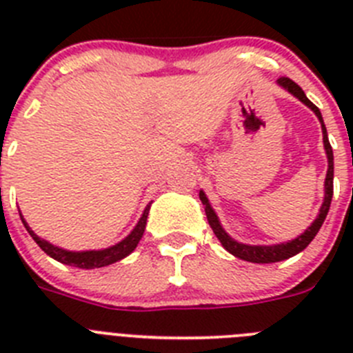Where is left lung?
Segmentation results:
<instances>
[{"instance_id":"obj_1","label":"left lung","mask_w":353,"mask_h":353,"mask_svg":"<svg viewBox=\"0 0 353 353\" xmlns=\"http://www.w3.org/2000/svg\"><path fill=\"white\" fill-rule=\"evenodd\" d=\"M277 84L283 86L286 92L292 93L293 97H297L299 101L302 104H305L307 108L313 111L314 114L318 117L320 123H322V132H323V146H325V154H327V161H329V170H327V176H325V198H323V203L320 207V214L316 215V219L313 221L307 230H305L302 235H299L297 239L290 240V242H283V244H274V245H249V244H242V242H236L235 239L228 235L224 232V228L221 226L219 217L215 215L214 208L210 207L208 203V198L205 196L203 191H199V199H201V203L205 207V214H207V219L210 228L214 230L215 236L219 239V242L223 244V248L226 249L228 252H232L233 256L240 258V260L251 261V263H276V261H283L288 260V258L295 256L301 251H304L307 245H310L311 240L316 236V233L320 232V228H322L323 221L327 217V212L330 208V201H332V192H334V155H332V146H330L329 138H327V129L323 125V118L322 113H320V109L313 104V102L305 97V93L302 92V88L299 86L297 83H293L290 77H279L277 79Z\"/></svg>"}]
</instances>
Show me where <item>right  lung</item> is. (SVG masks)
Masks as SVG:
<instances>
[{"instance_id":"add662e5","label":"right lung","mask_w":353,"mask_h":353,"mask_svg":"<svg viewBox=\"0 0 353 353\" xmlns=\"http://www.w3.org/2000/svg\"><path fill=\"white\" fill-rule=\"evenodd\" d=\"M148 210L150 205H146L141 219L138 221L136 228H134L125 239L121 240V242H118V244L111 245V248L101 249V251H67V249H61L58 248V245H52L49 244L48 240H43L40 239L39 235H35V232H33V230L28 226L26 221L23 219V215H21V219H23V224L28 230V233H30V235L33 236V240L39 244V248L42 249L46 254L54 258L56 261L70 265V267H77V269H101V267H105V265L117 263V261L123 260V258L129 256L130 252L136 249V245H138L139 240H141L143 233H145Z\"/></svg>"}]
</instances>
